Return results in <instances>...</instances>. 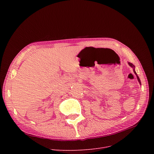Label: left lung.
<instances>
[{
	"label": "left lung",
	"mask_w": 154,
	"mask_h": 154,
	"mask_svg": "<svg viewBox=\"0 0 154 154\" xmlns=\"http://www.w3.org/2000/svg\"><path fill=\"white\" fill-rule=\"evenodd\" d=\"M128 65L130 66H131L132 67H133L134 68V73L135 74V75H136V76H137V79H138V81L139 82V83H140V84L141 85V82H140V79H139V76L137 75V73H136V72H135V66H134V65H133L132 63H131V62H128Z\"/></svg>",
	"instance_id": "8db88e82"
}]
</instances>
